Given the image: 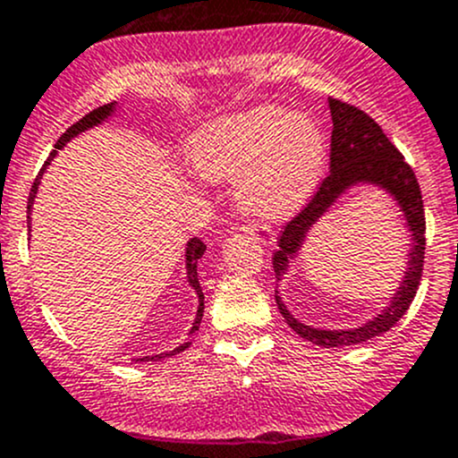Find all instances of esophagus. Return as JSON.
Instances as JSON below:
<instances>
[{
	"label": "esophagus",
	"mask_w": 458,
	"mask_h": 458,
	"mask_svg": "<svg viewBox=\"0 0 458 458\" xmlns=\"http://www.w3.org/2000/svg\"><path fill=\"white\" fill-rule=\"evenodd\" d=\"M246 233L252 234V237H255L259 243H263V246H272V242H275V237H272V230L267 228V225L250 224L246 228Z\"/></svg>",
	"instance_id": "obj_1"
}]
</instances>
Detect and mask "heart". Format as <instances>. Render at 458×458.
Masks as SVG:
<instances>
[{
	"label": "heart",
	"mask_w": 458,
	"mask_h": 458,
	"mask_svg": "<svg viewBox=\"0 0 458 458\" xmlns=\"http://www.w3.org/2000/svg\"><path fill=\"white\" fill-rule=\"evenodd\" d=\"M191 164L210 182L234 179L239 208L279 221L301 210L321 183L326 135L310 114L275 104L224 114L192 135Z\"/></svg>",
	"instance_id": "obj_1"
}]
</instances>
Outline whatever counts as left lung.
Wrapping results in <instances>:
<instances>
[{"label":"left lung","instance_id":"8db88e82","mask_svg":"<svg viewBox=\"0 0 458 458\" xmlns=\"http://www.w3.org/2000/svg\"><path fill=\"white\" fill-rule=\"evenodd\" d=\"M327 108L332 114V141H330V174L323 179L317 195L310 203L288 221L279 237V250L272 257V267H275L276 281L288 275L290 263L303 248L308 233L312 225L335 206L344 192L352 186H374L378 191L387 192L396 206L401 208V216L405 219L410 237H412V250L408 252V267L403 272L401 285L396 288L394 297L390 299V306L378 312L370 321L350 330H323V327H312L301 323L293 312L281 301L279 290L275 293L276 306L285 323L303 336L310 344L321 345V348H345V345L363 344V341L374 339L390 330L405 310L412 303L417 294L419 284H421L423 272V255H426V212H423L421 188H419L414 170L405 164L403 155L394 148V143L386 137L377 122L368 117L363 110L345 104L339 99H327Z\"/></svg>","mask_w":458,"mask_h":458}]
</instances>
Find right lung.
Returning <instances> with one entry per match:
<instances>
[{
	"instance_id": "obj_1",
	"label": "right lung",
	"mask_w": 458,
	"mask_h": 458,
	"mask_svg": "<svg viewBox=\"0 0 458 458\" xmlns=\"http://www.w3.org/2000/svg\"><path fill=\"white\" fill-rule=\"evenodd\" d=\"M114 110H117V101H113V104H106V106H99V108H95L92 113H88L86 117H81L80 122L72 123L71 128H68L66 132H64L62 137H59L57 143H55V150L50 152V157L46 159L44 168L39 170V174H37L35 183H32L30 188V195H29V212L32 210V203H35V197H37V188H39V182L41 177H44V170L48 168L50 161L55 159V155H57V150H62L64 146H66L68 141L72 140V137L81 135V132L90 131V128L99 126V123H104L106 119L113 117ZM203 252H206V246H203L201 239H191V242L186 243V275H188V284H191V288L197 293V299H199V308H197V315H195V321H192V327H191V335H195L197 330H199V323H201V317H203V293H201V285H199V279H197V261H199ZM188 345H191V341H186V344H182L179 348L170 350V352H161V354H152V357H143L140 361H159V359H165V357H173V354L182 352V350H186Z\"/></svg>"
}]
</instances>
